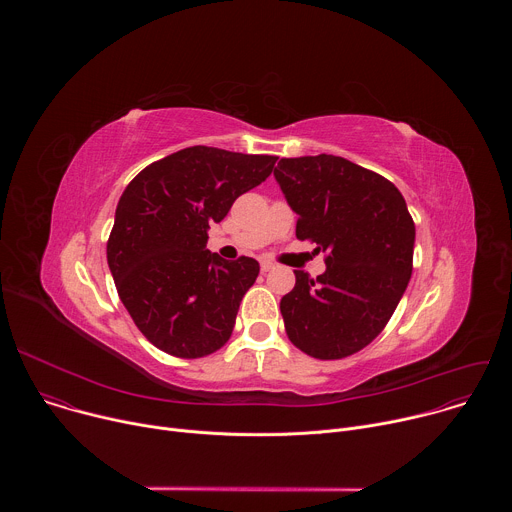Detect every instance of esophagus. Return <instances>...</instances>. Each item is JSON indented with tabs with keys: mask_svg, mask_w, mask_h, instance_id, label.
Segmentation results:
<instances>
[{
	"mask_svg": "<svg viewBox=\"0 0 512 512\" xmlns=\"http://www.w3.org/2000/svg\"><path fill=\"white\" fill-rule=\"evenodd\" d=\"M271 269H275V265H273L271 261H261V271H263V273H269Z\"/></svg>",
	"mask_w": 512,
	"mask_h": 512,
	"instance_id": "obj_1",
	"label": "esophagus"
}]
</instances>
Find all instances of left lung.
I'll return each mask as SVG.
<instances>
[{"instance_id":"1","label":"left lung","mask_w":512,"mask_h":512,"mask_svg":"<svg viewBox=\"0 0 512 512\" xmlns=\"http://www.w3.org/2000/svg\"><path fill=\"white\" fill-rule=\"evenodd\" d=\"M298 214L296 237L326 251V271L296 273L281 298L289 340L336 360L371 344L391 320L413 271L415 225L393 182L338 156L281 158L273 170Z\"/></svg>"}]
</instances>
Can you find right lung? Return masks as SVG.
<instances>
[{
	"label": "right lung",
	"mask_w": 512,
	"mask_h": 512,
	"mask_svg": "<svg viewBox=\"0 0 512 512\" xmlns=\"http://www.w3.org/2000/svg\"><path fill=\"white\" fill-rule=\"evenodd\" d=\"M275 162V156L194 145L143 168L127 184L107 263L135 326L160 350L200 358L231 338L259 263L210 253L208 229L241 194L265 182Z\"/></svg>",
	"instance_id": "right-lung-1"
}]
</instances>
